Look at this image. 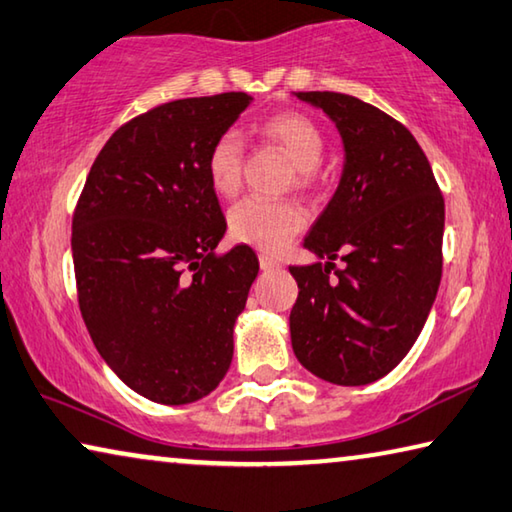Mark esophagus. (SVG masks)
I'll return each instance as SVG.
<instances>
[{
    "label": "esophagus",
    "instance_id": "34e87169",
    "mask_svg": "<svg viewBox=\"0 0 512 512\" xmlns=\"http://www.w3.org/2000/svg\"><path fill=\"white\" fill-rule=\"evenodd\" d=\"M259 266H262L264 271H271V269H278L280 262H278V259H275V257H271V255L259 253Z\"/></svg>",
    "mask_w": 512,
    "mask_h": 512
}]
</instances>
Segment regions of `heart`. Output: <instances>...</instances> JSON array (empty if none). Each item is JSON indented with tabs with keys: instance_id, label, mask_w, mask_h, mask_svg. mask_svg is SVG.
I'll use <instances>...</instances> for the list:
<instances>
[{
	"instance_id": "b5f03b06",
	"label": "heart",
	"mask_w": 512,
	"mask_h": 512,
	"mask_svg": "<svg viewBox=\"0 0 512 512\" xmlns=\"http://www.w3.org/2000/svg\"><path fill=\"white\" fill-rule=\"evenodd\" d=\"M264 141L278 145L296 166V182L312 186L319 177V166L326 154V134L314 118L300 111H278L266 116L255 127ZM207 177L218 196H234L243 175V141L237 132L227 129L209 145ZM232 237L262 250H280L305 225V214L291 200L246 198L230 212Z\"/></svg>"
}]
</instances>
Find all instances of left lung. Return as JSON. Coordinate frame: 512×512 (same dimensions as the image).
Instances as JSON below:
<instances>
[{"label": "left lung", "instance_id": "1", "mask_svg": "<svg viewBox=\"0 0 512 512\" xmlns=\"http://www.w3.org/2000/svg\"><path fill=\"white\" fill-rule=\"evenodd\" d=\"M296 95L328 113L346 161L335 196L303 241L328 262L289 266L298 282L291 346L314 376L367 385L408 355L431 312L442 278L444 198L399 120L353 95Z\"/></svg>", "mask_w": 512, "mask_h": 512}]
</instances>
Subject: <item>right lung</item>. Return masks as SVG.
Here are the masks:
<instances>
[{
  "label": "right lung",
  "instance_id": "1",
  "mask_svg": "<svg viewBox=\"0 0 512 512\" xmlns=\"http://www.w3.org/2000/svg\"><path fill=\"white\" fill-rule=\"evenodd\" d=\"M250 100L186 97L132 118L97 154L72 214L88 335L154 403L198 401L230 369L234 321L259 262L248 246L214 253L227 223L205 161Z\"/></svg>",
  "mask_w": 512,
  "mask_h": 512
}]
</instances>
